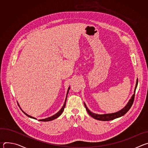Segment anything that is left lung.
<instances>
[{
    "mask_svg": "<svg viewBox=\"0 0 148 148\" xmlns=\"http://www.w3.org/2000/svg\"><path fill=\"white\" fill-rule=\"evenodd\" d=\"M138 79L137 78L136 79V86H135V88L134 90V94H133V95L131 97V99H130V101H128V102L127 103L125 107L123 108L122 110H121L120 111L114 112V113H111V114H95L93 113L92 112H91L87 107V105L86 104L85 102H84V105H85V107L87 111V112L89 114V115L92 116L93 118L99 120V121H111L113 119H115L116 118H119L121 116H122L123 115H124L126 112H127L131 108V107H132V105L133 104L134 101V97H135V91L138 86Z\"/></svg>",
    "mask_w": 148,
    "mask_h": 148,
    "instance_id": "left-lung-1",
    "label": "left lung"
}]
</instances>
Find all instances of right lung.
<instances>
[{
  "instance_id": "add662e5",
  "label": "right lung",
  "mask_w": 148,
  "mask_h": 148,
  "mask_svg": "<svg viewBox=\"0 0 148 148\" xmlns=\"http://www.w3.org/2000/svg\"><path fill=\"white\" fill-rule=\"evenodd\" d=\"M70 87H69V88H68V90H67V95H66V99H65V102H64V105H63V106L62 107V108L60 109V111H59L58 112H57L56 114L53 115V116H50V117H48V118H45V119H39L38 121H43V122L50 121H52V120H54V119H55L57 118L58 116H60L61 115V114L62 113V112L64 111V108H65V107H66V101H67V95H68V93H69V90H70ZM23 112L25 114V115H27V116H29V118H33V119H37L36 118H34V117H33V116H30V115H29L27 114H26V112H25L23 111Z\"/></svg>"
}]
</instances>
